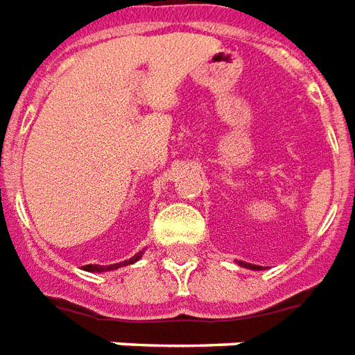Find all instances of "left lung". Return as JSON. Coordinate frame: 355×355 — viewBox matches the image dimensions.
Segmentation results:
<instances>
[{
    "mask_svg": "<svg viewBox=\"0 0 355 355\" xmlns=\"http://www.w3.org/2000/svg\"><path fill=\"white\" fill-rule=\"evenodd\" d=\"M241 268H246V270H256V271H260L263 270L262 266H254V263H246V262H237Z\"/></svg>",
    "mask_w": 355,
    "mask_h": 355,
    "instance_id": "left-lung-1",
    "label": "left lung"
}]
</instances>
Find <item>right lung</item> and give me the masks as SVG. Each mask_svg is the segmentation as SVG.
Instances as JSON below:
<instances>
[{
  "instance_id": "1",
  "label": "right lung",
  "mask_w": 355,
  "mask_h": 355,
  "mask_svg": "<svg viewBox=\"0 0 355 355\" xmlns=\"http://www.w3.org/2000/svg\"><path fill=\"white\" fill-rule=\"evenodd\" d=\"M143 256V250L132 256L130 260H125V262H120V263H110V266H97V263H87L84 266V271H92V273H103V271H112V270H118V268H124V266H130V263H135L139 258Z\"/></svg>"
}]
</instances>
